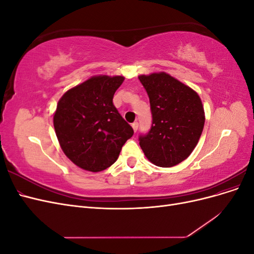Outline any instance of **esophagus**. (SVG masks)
I'll return each mask as SVG.
<instances>
[{
  "mask_svg": "<svg viewBox=\"0 0 254 254\" xmlns=\"http://www.w3.org/2000/svg\"><path fill=\"white\" fill-rule=\"evenodd\" d=\"M132 128H133V130H134V132H136V130H137V128H139V123L137 122H134V123H132Z\"/></svg>",
  "mask_w": 254,
  "mask_h": 254,
  "instance_id": "obj_1",
  "label": "esophagus"
}]
</instances>
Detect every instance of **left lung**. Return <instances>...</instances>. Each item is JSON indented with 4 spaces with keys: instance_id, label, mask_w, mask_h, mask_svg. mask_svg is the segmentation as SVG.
Segmentation results:
<instances>
[{
    "instance_id": "obj_1",
    "label": "left lung",
    "mask_w": 254,
    "mask_h": 254,
    "mask_svg": "<svg viewBox=\"0 0 254 254\" xmlns=\"http://www.w3.org/2000/svg\"><path fill=\"white\" fill-rule=\"evenodd\" d=\"M152 114L149 132L139 137L152 164L172 167L186 160L198 144L204 109L197 92L165 72L140 75Z\"/></svg>"
}]
</instances>
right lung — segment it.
<instances>
[{
    "label": "right lung",
    "instance_id": "add662e5",
    "mask_svg": "<svg viewBox=\"0 0 254 254\" xmlns=\"http://www.w3.org/2000/svg\"><path fill=\"white\" fill-rule=\"evenodd\" d=\"M123 76L98 75L67 90L54 113V128L64 155L84 171L102 172L118 160L133 129L112 99Z\"/></svg>",
    "mask_w": 254,
    "mask_h": 254
}]
</instances>
